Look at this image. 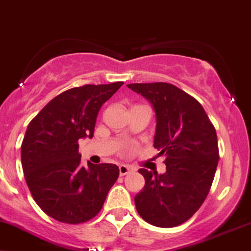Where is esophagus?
<instances>
[{"instance_id": "esophagus-1", "label": "esophagus", "mask_w": 251, "mask_h": 251, "mask_svg": "<svg viewBox=\"0 0 251 251\" xmlns=\"http://www.w3.org/2000/svg\"><path fill=\"white\" fill-rule=\"evenodd\" d=\"M119 170H120V175L121 176H125V175H126V174L132 172V169L130 167L125 166V164H121V166L119 167Z\"/></svg>"}]
</instances>
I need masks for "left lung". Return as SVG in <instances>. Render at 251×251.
<instances>
[{
  "mask_svg": "<svg viewBox=\"0 0 251 251\" xmlns=\"http://www.w3.org/2000/svg\"><path fill=\"white\" fill-rule=\"evenodd\" d=\"M149 100L156 113L154 147L166 157V173L142 169L143 190L135 196L137 213L150 225L173 228L199 210L213 184L219 144L201 103L166 82L128 84Z\"/></svg>",
  "mask_w": 251,
  "mask_h": 251,
  "instance_id": "1",
  "label": "left lung"
}]
</instances>
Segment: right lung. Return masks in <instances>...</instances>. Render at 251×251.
I'll return each mask as SVG.
<instances>
[{"label": "right lung", "instance_id": "add662e5", "mask_svg": "<svg viewBox=\"0 0 251 251\" xmlns=\"http://www.w3.org/2000/svg\"><path fill=\"white\" fill-rule=\"evenodd\" d=\"M122 84H85L63 91L26 128L21 146L26 185L38 207L58 222L78 225L95 217L119 177L115 164L82 166L78 140L93 137L100 108Z\"/></svg>", "mask_w": 251, "mask_h": 251}]
</instances>
